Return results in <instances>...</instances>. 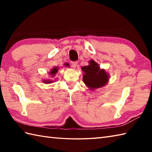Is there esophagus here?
I'll use <instances>...</instances> for the list:
<instances>
[{
	"label": "esophagus",
	"mask_w": 152,
	"mask_h": 152,
	"mask_svg": "<svg viewBox=\"0 0 152 152\" xmlns=\"http://www.w3.org/2000/svg\"><path fill=\"white\" fill-rule=\"evenodd\" d=\"M77 64H78V62L76 61H74V62L72 63V67L73 69H75V68L77 66Z\"/></svg>",
	"instance_id": "obj_1"
}]
</instances>
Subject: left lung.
I'll return each mask as SVG.
<instances>
[{"mask_svg": "<svg viewBox=\"0 0 152 152\" xmlns=\"http://www.w3.org/2000/svg\"><path fill=\"white\" fill-rule=\"evenodd\" d=\"M88 66L82 67L83 71V81L91 90L98 89L104 86L108 83L109 74L104 69H101L99 64L95 61L91 60Z\"/></svg>", "mask_w": 152, "mask_h": 152, "instance_id": "left-lung-1", "label": "left lung"}]
</instances>
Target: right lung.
<instances>
[{
    "label": "right lung",
    "mask_w": 152,
    "mask_h": 152,
    "mask_svg": "<svg viewBox=\"0 0 152 152\" xmlns=\"http://www.w3.org/2000/svg\"><path fill=\"white\" fill-rule=\"evenodd\" d=\"M64 65H65L66 66H69V64L65 63L64 64ZM58 69H59V68L57 66L53 67V69L50 70V72H49V74L51 76V77H54L55 76H56L57 72H58ZM43 82L45 83H52L53 82L52 81V80H44Z\"/></svg>",
    "instance_id": "1"
}]
</instances>
